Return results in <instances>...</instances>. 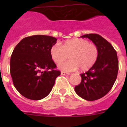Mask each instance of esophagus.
Masks as SVG:
<instances>
[{"label":"esophagus","instance_id":"esophagus-1","mask_svg":"<svg viewBox=\"0 0 127 127\" xmlns=\"http://www.w3.org/2000/svg\"><path fill=\"white\" fill-rule=\"evenodd\" d=\"M61 74L63 76H69L70 74L69 72H61Z\"/></svg>","mask_w":127,"mask_h":127}]
</instances>
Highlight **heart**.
I'll list each match as a JSON object with an SVG mask.
<instances>
[{
	"mask_svg": "<svg viewBox=\"0 0 127 127\" xmlns=\"http://www.w3.org/2000/svg\"><path fill=\"white\" fill-rule=\"evenodd\" d=\"M69 55V61L61 62ZM51 58L58 64V69L65 72L74 71L81 67L82 70L90 69L95 64L98 56V50L95 44L86 39L74 38L63 42L61 44H55L50 50Z\"/></svg>",
	"mask_w": 127,
	"mask_h": 127,
	"instance_id": "obj_1",
	"label": "heart"
}]
</instances>
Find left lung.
I'll use <instances>...</instances> for the list:
<instances>
[{"label": "left lung", "instance_id": "1", "mask_svg": "<svg viewBox=\"0 0 127 127\" xmlns=\"http://www.w3.org/2000/svg\"><path fill=\"white\" fill-rule=\"evenodd\" d=\"M97 46L98 56L95 64L85 73L81 74V82L75 86L76 94L83 99L92 101L99 99L111 90L118 71L117 53L113 46L96 33L82 35Z\"/></svg>", "mask_w": 127, "mask_h": 127}]
</instances>
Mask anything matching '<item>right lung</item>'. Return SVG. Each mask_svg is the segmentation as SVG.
I'll return each mask as SVG.
<instances>
[{"instance_id":"obj_1","label":"right lung","mask_w":127,"mask_h":127,"mask_svg":"<svg viewBox=\"0 0 127 127\" xmlns=\"http://www.w3.org/2000/svg\"><path fill=\"white\" fill-rule=\"evenodd\" d=\"M57 41L49 35H35L21 40L14 48L10 60L11 76L16 89L23 97L38 100L51 92L60 75L50 55Z\"/></svg>"}]
</instances>
